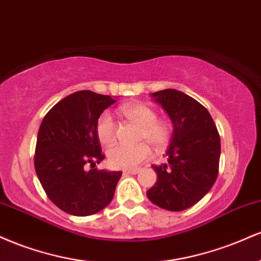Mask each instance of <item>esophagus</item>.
<instances>
[{"label":"esophagus","instance_id":"34e87169","mask_svg":"<svg viewBox=\"0 0 261 261\" xmlns=\"http://www.w3.org/2000/svg\"><path fill=\"white\" fill-rule=\"evenodd\" d=\"M122 172L125 173V174H137V173L140 172V168H134V169H124Z\"/></svg>","mask_w":261,"mask_h":261}]
</instances>
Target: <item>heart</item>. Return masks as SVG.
Masks as SVG:
<instances>
[{
    "instance_id": "obj_1",
    "label": "heart",
    "mask_w": 261,
    "mask_h": 261,
    "mask_svg": "<svg viewBox=\"0 0 261 261\" xmlns=\"http://www.w3.org/2000/svg\"><path fill=\"white\" fill-rule=\"evenodd\" d=\"M121 113L128 120L139 125L137 141H146L155 149H163L169 143L172 127L168 121L157 119V113L147 104L130 103L121 107ZM98 139L103 145L110 146L116 140V122L109 112H104L95 125ZM146 142L135 146L119 145L108 151V161L113 168L133 169L151 158V147Z\"/></svg>"
}]
</instances>
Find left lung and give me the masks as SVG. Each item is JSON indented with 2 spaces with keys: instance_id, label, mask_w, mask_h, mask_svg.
<instances>
[{
  "instance_id": "8db88e82",
  "label": "left lung",
  "mask_w": 261,
  "mask_h": 261,
  "mask_svg": "<svg viewBox=\"0 0 261 261\" xmlns=\"http://www.w3.org/2000/svg\"><path fill=\"white\" fill-rule=\"evenodd\" d=\"M173 122L167 163L152 166L157 181L147 197L158 207L182 211L194 206L216 181L221 141L214 119L202 104L176 89L152 93Z\"/></svg>"
}]
</instances>
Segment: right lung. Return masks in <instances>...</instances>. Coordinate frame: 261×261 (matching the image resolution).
I'll return each instance as SVG.
<instances>
[{
    "label": "right lung",
    "mask_w": 261,
    "mask_h": 261,
    "mask_svg": "<svg viewBox=\"0 0 261 261\" xmlns=\"http://www.w3.org/2000/svg\"><path fill=\"white\" fill-rule=\"evenodd\" d=\"M110 95L79 91L47 112L39 127L34 167L47 197L73 216L99 212L113 200L122 173L94 168L106 158L95 125L115 103ZM85 164H91L86 171Z\"/></svg>",
    "instance_id": "1"
}]
</instances>
